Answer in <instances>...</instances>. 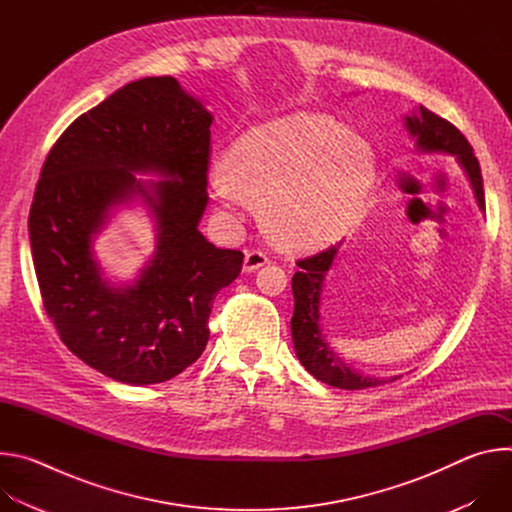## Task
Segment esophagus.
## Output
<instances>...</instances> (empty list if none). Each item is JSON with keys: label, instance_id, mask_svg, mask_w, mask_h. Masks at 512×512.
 Returning a JSON list of instances; mask_svg holds the SVG:
<instances>
[{"label": "esophagus", "instance_id": "1", "mask_svg": "<svg viewBox=\"0 0 512 512\" xmlns=\"http://www.w3.org/2000/svg\"><path fill=\"white\" fill-rule=\"evenodd\" d=\"M265 263H269V259H267V255H265L263 251H257V249L247 251V253H245V261H243V271L253 273V271H257L259 267H263Z\"/></svg>", "mask_w": 512, "mask_h": 512}]
</instances>
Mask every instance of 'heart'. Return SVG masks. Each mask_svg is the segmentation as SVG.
Here are the masks:
<instances>
[{"label":"heart","instance_id":"obj_1","mask_svg":"<svg viewBox=\"0 0 512 512\" xmlns=\"http://www.w3.org/2000/svg\"><path fill=\"white\" fill-rule=\"evenodd\" d=\"M377 176L371 143L334 119L296 113L249 129L210 172L214 202L237 216L259 200L265 233L283 249L316 251L348 235Z\"/></svg>","mask_w":512,"mask_h":512}]
</instances>
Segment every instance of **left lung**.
<instances>
[{
  "label": "left lung",
  "instance_id": "8db88e82",
  "mask_svg": "<svg viewBox=\"0 0 512 512\" xmlns=\"http://www.w3.org/2000/svg\"><path fill=\"white\" fill-rule=\"evenodd\" d=\"M405 127L417 139L415 145L419 152H425V154L437 152V154H450L458 158L460 166L470 178L478 206L484 210L486 206H484L480 164L464 133L450 121L425 109L423 105H419V111L415 115L405 117ZM338 249H340V243L298 261L300 271H296L294 277H291V291H294V302H296L294 316H291V338H294V348L300 362L318 381L338 389H348V391L377 387L387 381L360 375L354 369H350L336 352H332L320 328L322 287ZM395 379L397 377H391L389 381H395Z\"/></svg>",
  "mask_w": 512,
  "mask_h": 512
}]
</instances>
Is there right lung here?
<instances>
[{
	"label": "right lung",
	"mask_w": 512,
	"mask_h": 512,
	"mask_svg": "<svg viewBox=\"0 0 512 512\" xmlns=\"http://www.w3.org/2000/svg\"><path fill=\"white\" fill-rule=\"evenodd\" d=\"M210 125L174 77L139 79L72 121L42 166L28 229L44 310L66 348L113 381L154 385L188 369L218 289L241 273V251L198 231ZM135 171L171 180L143 183ZM131 197L155 216L157 251L133 286L115 288L92 239Z\"/></svg>",
	"instance_id": "right-lung-1"
}]
</instances>
